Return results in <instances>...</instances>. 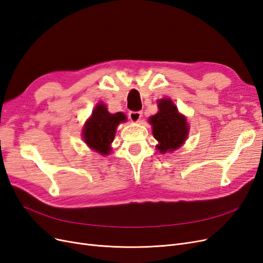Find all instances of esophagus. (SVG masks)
<instances>
[{"label": "esophagus", "mask_w": 263, "mask_h": 263, "mask_svg": "<svg viewBox=\"0 0 263 263\" xmlns=\"http://www.w3.org/2000/svg\"><path fill=\"white\" fill-rule=\"evenodd\" d=\"M129 116V119L133 122V123H137L140 121V118L142 117V112H129L128 114Z\"/></svg>", "instance_id": "34e87169"}]
</instances>
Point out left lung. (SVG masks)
Listing matches in <instances>:
<instances>
[{"mask_svg":"<svg viewBox=\"0 0 263 263\" xmlns=\"http://www.w3.org/2000/svg\"><path fill=\"white\" fill-rule=\"evenodd\" d=\"M158 108L159 112L149 118L154 137L159 142L156 147L162 154L170 153L181 147L187 138L186 117L179 113L170 99L159 100Z\"/></svg>","mask_w":263,"mask_h":263,"instance_id":"left-lung-1","label":"left lung"}]
</instances>
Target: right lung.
<instances>
[{
  "mask_svg": "<svg viewBox=\"0 0 263 263\" xmlns=\"http://www.w3.org/2000/svg\"><path fill=\"white\" fill-rule=\"evenodd\" d=\"M126 119L124 113L110 114L105 104L100 103L95 106L91 117L83 127L82 137L84 142L100 155H108L112 149L110 144L114 140L117 126Z\"/></svg>",
  "mask_w": 263,
  "mask_h": 263,
  "instance_id": "obj_1",
  "label": "right lung"
}]
</instances>
